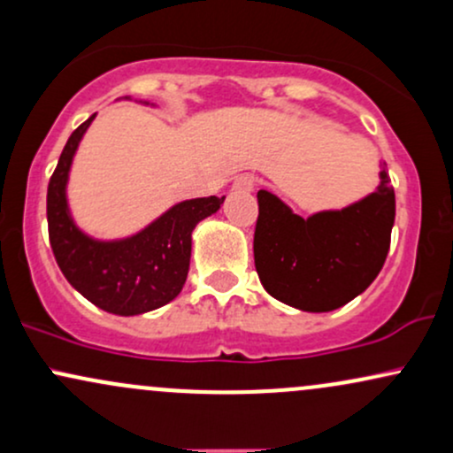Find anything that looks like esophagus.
<instances>
[{"instance_id": "1", "label": "esophagus", "mask_w": 453, "mask_h": 453, "mask_svg": "<svg viewBox=\"0 0 453 453\" xmlns=\"http://www.w3.org/2000/svg\"><path fill=\"white\" fill-rule=\"evenodd\" d=\"M253 189H256V180H253V176L247 174L238 176L232 185V191H238V194H251Z\"/></svg>"}]
</instances>
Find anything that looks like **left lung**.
<instances>
[{
	"instance_id": "8db88e82",
	"label": "left lung",
	"mask_w": 453,
	"mask_h": 453,
	"mask_svg": "<svg viewBox=\"0 0 453 453\" xmlns=\"http://www.w3.org/2000/svg\"><path fill=\"white\" fill-rule=\"evenodd\" d=\"M379 187L341 211L296 215L277 194L257 191L253 257L264 289L294 309L327 313L360 296L383 268L396 197L386 161Z\"/></svg>"
}]
</instances>
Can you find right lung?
Segmentation results:
<instances>
[{"label":"right lung","mask_w":453,"mask_h":453,"mask_svg":"<svg viewBox=\"0 0 453 453\" xmlns=\"http://www.w3.org/2000/svg\"><path fill=\"white\" fill-rule=\"evenodd\" d=\"M132 100V97H123ZM144 106L150 102L136 100ZM91 114L67 138L46 196L49 236L64 277L78 294L106 313L132 317L168 304L183 289L191 259V232L221 209L226 197H194L161 212L157 219L123 238H96L78 226L67 202L72 164Z\"/></svg>","instance_id":"right-lung-1"}]
</instances>
